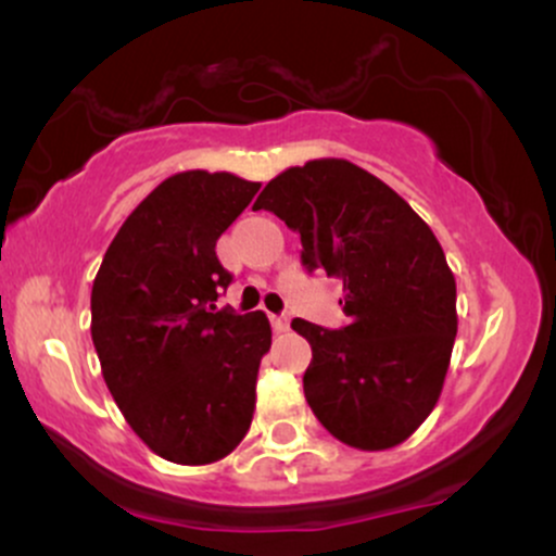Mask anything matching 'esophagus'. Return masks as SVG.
Segmentation results:
<instances>
[{
    "label": "esophagus",
    "instance_id": "obj_1",
    "mask_svg": "<svg viewBox=\"0 0 556 556\" xmlns=\"http://www.w3.org/2000/svg\"><path fill=\"white\" fill-rule=\"evenodd\" d=\"M271 327H274V331H287V329H290V318H287V316H271Z\"/></svg>",
    "mask_w": 556,
    "mask_h": 556
}]
</instances>
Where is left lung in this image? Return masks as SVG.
<instances>
[{"mask_svg": "<svg viewBox=\"0 0 556 556\" xmlns=\"http://www.w3.org/2000/svg\"><path fill=\"white\" fill-rule=\"evenodd\" d=\"M253 208L300 232L308 271L342 279L348 327L292 321L314 353L303 376L314 416L355 450L402 444L437 405L457 334L455 274L437 235L348 159L285 169Z\"/></svg>", "mask_w": 556, "mask_h": 556, "instance_id": "8db88e82", "label": "left lung"}]
</instances>
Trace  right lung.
Instances as JSON below:
<instances>
[{"label":"right lung","instance_id":"1","mask_svg":"<svg viewBox=\"0 0 556 556\" xmlns=\"http://www.w3.org/2000/svg\"><path fill=\"white\" fill-rule=\"evenodd\" d=\"M258 188L232 172H177L127 216L93 279L101 374L140 442L169 463L222 460L251 429L269 318L214 300L232 282L216 240Z\"/></svg>","mask_w":556,"mask_h":556}]
</instances>
